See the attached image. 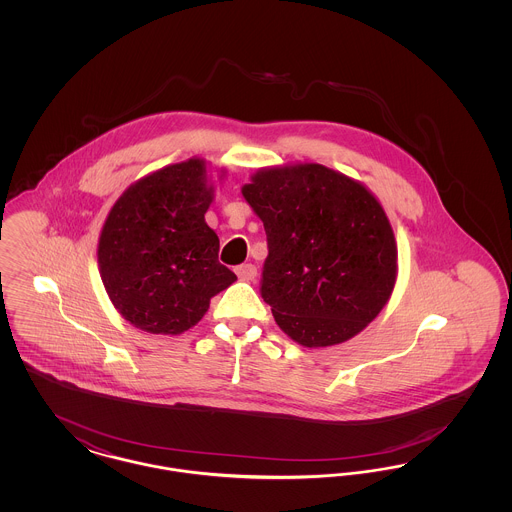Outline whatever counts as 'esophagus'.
Here are the masks:
<instances>
[{
    "instance_id": "1",
    "label": "esophagus",
    "mask_w": 512,
    "mask_h": 512,
    "mask_svg": "<svg viewBox=\"0 0 512 512\" xmlns=\"http://www.w3.org/2000/svg\"><path fill=\"white\" fill-rule=\"evenodd\" d=\"M236 274H238L240 280L249 282V280H253L257 276V268H255V265H251V263H244V265L236 267Z\"/></svg>"
}]
</instances>
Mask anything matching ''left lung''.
<instances>
[{
  "mask_svg": "<svg viewBox=\"0 0 512 512\" xmlns=\"http://www.w3.org/2000/svg\"><path fill=\"white\" fill-rule=\"evenodd\" d=\"M242 194L267 232L261 297L276 324L305 347L365 330L397 276V245L380 201L318 163L261 169Z\"/></svg>",
  "mask_w": 512,
  "mask_h": 512,
  "instance_id": "1",
  "label": "left lung"
}]
</instances>
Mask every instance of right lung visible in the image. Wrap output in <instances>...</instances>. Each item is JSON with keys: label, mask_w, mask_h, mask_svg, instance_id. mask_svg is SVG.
Instances as JSON below:
<instances>
[{"label": "right lung", "mask_w": 512, "mask_h": 512, "mask_svg": "<svg viewBox=\"0 0 512 512\" xmlns=\"http://www.w3.org/2000/svg\"><path fill=\"white\" fill-rule=\"evenodd\" d=\"M213 201L203 159L151 172L117 199L101 228L99 274L124 320L149 334H182L236 274L219 263L205 222Z\"/></svg>", "instance_id": "right-lung-1"}]
</instances>
